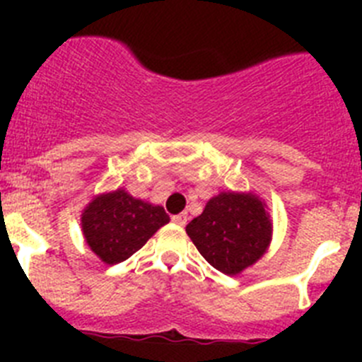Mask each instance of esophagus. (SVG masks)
I'll return each mask as SVG.
<instances>
[{
    "instance_id": "obj_1",
    "label": "esophagus",
    "mask_w": 362,
    "mask_h": 362,
    "mask_svg": "<svg viewBox=\"0 0 362 362\" xmlns=\"http://www.w3.org/2000/svg\"><path fill=\"white\" fill-rule=\"evenodd\" d=\"M172 221H174L175 225H179V226H185L187 225V221H188V216L187 214H177V216H174L172 217Z\"/></svg>"
}]
</instances>
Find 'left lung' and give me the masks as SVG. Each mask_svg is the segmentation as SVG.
<instances>
[{"label":"left lung","instance_id":"8db88e82","mask_svg":"<svg viewBox=\"0 0 362 362\" xmlns=\"http://www.w3.org/2000/svg\"><path fill=\"white\" fill-rule=\"evenodd\" d=\"M187 233L214 268L235 276L264 254L272 223L255 196L223 192L188 223Z\"/></svg>","mask_w":362,"mask_h":362}]
</instances>
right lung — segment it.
I'll use <instances>...</instances> for the list:
<instances>
[{
    "label": "right lung",
    "instance_id": "add662e5",
    "mask_svg": "<svg viewBox=\"0 0 362 362\" xmlns=\"http://www.w3.org/2000/svg\"><path fill=\"white\" fill-rule=\"evenodd\" d=\"M168 221L163 206L116 190L95 197L83 212L81 225L92 252L105 263L117 264L136 254Z\"/></svg>",
    "mask_w": 362,
    "mask_h": 362
}]
</instances>
